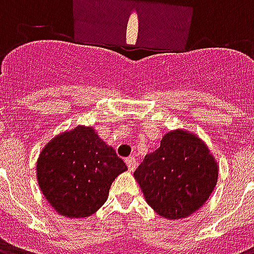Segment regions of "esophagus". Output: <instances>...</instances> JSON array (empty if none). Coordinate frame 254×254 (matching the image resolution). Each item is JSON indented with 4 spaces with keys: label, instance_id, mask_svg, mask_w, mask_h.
I'll list each match as a JSON object with an SVG mask.
<instances>
[{
    "label": "esophagus",
    "instance_id": "esophagus-1",
    "mask_svg": "<svg viewBox=\"0 0 254 254\" xmlns=\"http://www.w3.org/2000/svg\"><path fill=\"white\" fill-rule=\"evenodd\" d=\"M127 169H129V171H133L134 169H136V166H137V162H136V159L133 158V156H129V158H127Z\"/></svg>",
    "mask_w": 254,
    "mask_h": 254
}]
</instances>
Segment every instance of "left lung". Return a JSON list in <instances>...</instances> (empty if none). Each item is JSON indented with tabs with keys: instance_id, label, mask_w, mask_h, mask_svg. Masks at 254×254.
Instances as JSON below:
<instances>
[{
	"instance_id": "8db88e82",
	"label": "left lung",
	"mask_w": 254,
	"mask_h": 254,
	"mask_svg": "<svg viewBox=\"0 0 254 254\" xmlns=\"http://www.w3.org/2000/svg\"><path fill=\"white\" fill-rule=\"evenodd\" d=\"M218 173L207 144L177 129L166 133L159 148L145 155L133 176L155 212L165 219H182L209 198Z\"/></svg>"
}]
</instances>
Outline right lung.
Returning a JSON list of instances; mask_svg holds the SVG:
<instances>
[{
    "label": "right lung",
    "mask_w": 254,
    "mask_h": 254,
    "mask_svg": "<svg viewBox=\"0 0 254 254\" xmlns=\"http://www.w3.org/2000/svg\"><path fill=\"white\" fill-rule=\"evenodd\" d=\"M127 167L94 127L78 125L45 145L36 162L43 196L65 218L91 216L107 200L113 181Z\"/></svg>",
    "instance_id": "obj_1"
}]
</instances>
